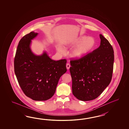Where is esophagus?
I'll list each match as a JSON object with an SVG mask.
<instances>
[{
  "label": "esophagus",
  "mask_w": 129,
  "mask_h": 129,
  "mask_svg": "<svg viewBox=\"0 0 129 129\" xmlns=\"http://www.w3.org/2000/svg\"><path fill=\"white\" fill-rule=\"evenodd\" d=\"M70 63H67L66 64V68L67 70H69L70 68Z\"/></svg>",
  "instance_id": "1"
}]
</instances>
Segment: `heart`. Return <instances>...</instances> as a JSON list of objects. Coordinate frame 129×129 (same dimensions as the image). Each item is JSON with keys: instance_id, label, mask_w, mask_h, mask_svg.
I'll list each match as a JSON object with an SVG mask.
<instances>
[{"instance_id": "b5f03b06", "label": "heart", "mask_w": 129, "mask_h": 129, "mask_svg": "<svg viewBox=\"0 0 129 129\" xmlns=\"http://www.w3.org/2000/svg\"><path fill=\"white\" fill-rule=\"evenodd\" d=\"M66 47H75L71 51V56L73 58H82L91 52L96 45V41L92 37L86 36H80L71 38L66 43ZM58 52L64 54L66 50L60 45L57 47Z\"/></svg>"}]
</instances>
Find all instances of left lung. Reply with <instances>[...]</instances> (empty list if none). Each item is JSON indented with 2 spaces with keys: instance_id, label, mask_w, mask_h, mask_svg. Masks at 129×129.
<instances>
[{
  "instance_id": "8db88e82",
  "label": "left lung",
  "mask_w": 129,
  "mask_h": 129,
  "mask_svg": "<svg viewBox=\"0 0 129 129\" xmlns=\"http://www.w3.org/2000/svg\"><path fill=\"white\" fill-rule=\"evenodd\" d=\"M100 47L77 60L70 61L72 93L77 99L89 101L96 99L109 85L112 77L114 51L102 34Z\"/></svg>"
}]
</instances>
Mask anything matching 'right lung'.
Returning a JSON list of instances; mask_svg holds the SVG:
<instances>
[{
  "label": "right lung",
  "instance_id": "obj_1",
  "mask_svg": "<svg viewBox=\"0 0 129 129\" xmlns=\"http://www.w3.org/2000/svg\"><path fill=\"white\" fill-rule=\"evenodd\" d=\"M38 35L32 31L20 41L14 59V71L25 94L34 101H43L54 95L59 78L67 71V61L52 60L46 51L41 55L35 54L31 45Z\"/></svg>",
  "mask_w": 129,
  "mask_h": 129
}]
</instances>
